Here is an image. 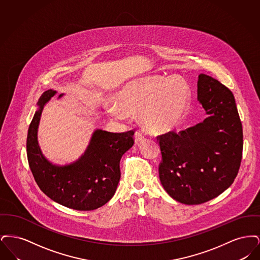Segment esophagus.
<instances>
[{
    "label": "esophagus",
    "instance_id": "obj_1",
    "mask_svg": "<svg viewBox=\"0 0 260 260\" xmlns=\"http://www.w3.org/2000/svg\"><path fill=\"white\" fill-rule=\"evenodd\" d=\"M135 138H136V143H140L144 139V135L140 131H137L135 135Z\"/></svg>",
    "mask_w": 260,
    "mask_h": 260
}]
</instances>
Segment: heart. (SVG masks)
<instances>
[{"mask_svg":"<svg viewBox=\"0 0 260 260\" xmlns=\"http://www.w3.org/2000/svg\"><path fill=\"white\" fill-rule=\"evenodd\" d=\"M118 103H108L106 109L112 117L120 119L129 113L141 111L150 131L166 133L177 127L184 118L189 90L177 78L148 76L127 83L118 93Z\"/></svg>","mask_w":260,"mask_h":260,"instance_id":"obj_1","label":"heart"}]
</instances>
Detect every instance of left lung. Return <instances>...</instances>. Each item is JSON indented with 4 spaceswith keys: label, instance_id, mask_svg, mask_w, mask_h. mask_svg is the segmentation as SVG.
<instances>
[{
    "label": "left lung",
    "instance_id": "obj_1",
    "mask_svg": "<svg viewBox=\"0 0 260 260\" xmlns=\"http://www.w3.org/2000/svg\"><path fill=\"white\" fill-rule=\"evenodd\" d=\"M198 100L208 118L179 133L157 136L161 185L185 205L206 203L229 188L243 156V126L232 91L216 79L200 74Z\"/></svg>",
    "mask_w": 260,
    "mask_h": 260
}]
</instances>
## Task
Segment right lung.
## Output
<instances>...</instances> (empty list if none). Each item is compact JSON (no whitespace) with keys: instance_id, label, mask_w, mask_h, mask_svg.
<instances>
[{"instance_id":"1","label":"right lung","mask_w":260,"mask_h":260,"mask_svg":"<svg viewBox=\"0 0 260 260\" xmlns=\"http://www.w3.org/2000/svg\"><path fill=\"white\" fill-rule=\"evenodd\" d=\"M56 93L45 91L27 135V158L40 189L54 202L77 210H92L105 205L114 196L121 178L120 160L134 143L135 131L93 133L85 154L73 164L55 166L41 152L38 125L44 105ZM62 94L59 95V98Z\"/></svg>"}]
</instances>
